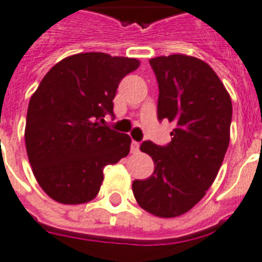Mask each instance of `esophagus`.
Masks as SVG:
<instances>
[{"mask_svg":"<svg viewBox=\"0 0 262 262\" xmlns=\"http://www.w3.org/2000/svg\"><path fill=\"white\" fill-rule=\"evenodd\" d=\"M139 146H141V143H139V142H137V141L131 142V151L133 152L139 151Z\"/></svg>","mask_w":262,"mask_h":262,"instance_id":"34e87169","label":"esophagus"}]
</instances>
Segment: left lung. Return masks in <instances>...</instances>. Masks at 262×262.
Listing matches in <instances>:
<instances>
[{"label":"left lung","instance_id":"obj_1","mask_svg":"<svg viewBox=\"0 0 262 262\" xmlns=\"http://www.w3.org/2000/svg\"><path fill=\"white\" fill-rule=\"evenodd\" d=\"M158 82V120L174 123L171 141H144L154 173L133 183L138 204L150 214L174 217L196 206L212 185L230 142L233 105L216 73L203 60L174 54L150 59Z\"/></svg>","mask_w":262,"mask_h":262}]
</instances>
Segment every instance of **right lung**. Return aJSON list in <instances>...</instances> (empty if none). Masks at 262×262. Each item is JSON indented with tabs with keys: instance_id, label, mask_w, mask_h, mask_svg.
I'll use <instances>...</instances> for the list:
<instances>
[{
	"instance_id": "obj_1",
	"label": "right lung",
	"mask_w": 262,
	"mask_h": 262,
	"mask_svg": "<svg viewBox=\"0 0 262 262\" xmlns=\"http://www.w3.org/2000/svg\"><path fill=\"white\" fill-rule=\"evenodd\" d=\"M139 60L85 52L60 60L45 75L29 100L25 147L37 183L62 204L96 198L106 165L129 152L131 138L111 129L114 98Z\"/></svg>"
}]
</instances>
